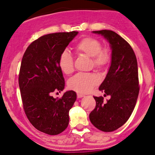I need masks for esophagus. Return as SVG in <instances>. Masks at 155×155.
Returning a JSON list of instances; mask_svg holds the SVG:
<instances>
[{
	"instance_id": "1",
	"label": "esophagus",
	"mask_w": 155,
	"mask_h": 155,
	"mask_svg": "<svg viewBox=\"0 0 155 155\" xmlns=\"http://www.w3.org/2000/svg\"><path fill=\"white\" fill-rule=\"evenodd\" d=\"M85 97L83 94H78V98H82V97Z\"/></svg>"
}]
</instances>
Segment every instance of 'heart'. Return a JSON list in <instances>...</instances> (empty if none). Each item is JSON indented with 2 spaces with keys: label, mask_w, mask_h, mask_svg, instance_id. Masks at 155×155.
I'll use <instances>...</instances> for the list:
<instances>
[{
  "label": "heart",
  "mask_w": 155,
  "mask_h": 155,
  "mask_svg": "<svg viewBox=\"0 0 155 155\" xmlns=\"http://www.w3.org/2000/svg\"><path fill=\"white\" fill-rule=\"evenodd\" d=\"M102 43L98 39L86 37L76 45L75 50L79 54H84L91 58L93 67L97 69L105 68L110 61V55L106 50H102ZM58 67L66 74H71L74 71V59L72 54L67 50L61 53L58 58ZM99 83V79L92 74L79 73L69 81L68 85L71 89L80 94H86Z\"/></svg>",
  "instance_id": "1"
}]
</instances>
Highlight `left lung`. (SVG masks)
Masks as SVG:
<instances>
[{"label": "left lung", "mask_w": 155, "mask_h": 155, "mask_svg": "<svg viewBox=\"0 0 155 155\" xmlns=\"http://www.w3.org/2000/svg\"><path fill=\"white\" fill-rule=\"evenodd\" d=\"M103 36L111 50L108 72L99 87L110 99L103 104L102 97H94L96 107L89 114L92 124L103 132H113L127 122L135 108L138 97V71L133 48L114 31H92Z\"/></svg>", "instance_id": "obj_1"}]
</instances>
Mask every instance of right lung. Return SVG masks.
<instances>
[{"label":"right lung","mask_w":155,"mask_h":155,"mask_svg":"<svg viewBox=\"0 0 155 155\" xmlns=\"http://www.w3.org/2000/svg\"><path fill=\"white\" fill-rule=\"evenodd\" d=\"M78 34L72 31L41 36L28 47L22 57L19 86L24 110L31 124L48 135H58L66 130L69 110L77 99L74 91H66L61 98L51 94L64 89L58 58Z\"/></svg>","instance_id":"obj_1"}]
</instances>
